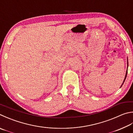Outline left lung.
I'll list each match as a JSON object with an SVG mask.
<instances>
[{"label":"left lung","mask_w":133,"mask_h":133,"mask_svg":"<svg viewBox=\"0 0 133 133\" xmlns=\"http://www.w3.org/2000/svg\"><path fill=\"white\" fill-rule=\"evenodd\" d=\"M127 63H128V60H127ZM127 71H126V74H125V78H124V81H123V82H124V81H125V78H126V77H127Z\"/></svg>","instance_id":"8db88e82"}]
</instances>
